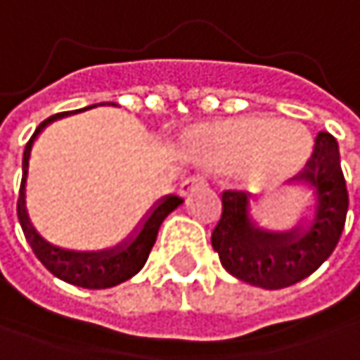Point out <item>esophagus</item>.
<instances>
[{
    "label": "esophagus",
    "instance_id": "1",
    "mask_svg": "<svg viewBox=\"0 0 360 360\" xmlns=\"http://www.w3.org/2000/svg\"><path fill=\"white\" fill-rule=\"evenodd\" d=\"M201 184H205V178L203 176H191V178H186L180 184V195H188L195 186H201Z\"/></svg>",
    "mask_w": 360,
    "mask_h": 360
}]
</instances>
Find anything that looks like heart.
Returning <instances> with one entry per match:
<instances>
[{
	"mask_svg": "<svg viewBox=\"0 0 360 360\" xmlns=\"http://www.w3.org/2000/svg\"><path fill=\"white\" fill-rule=\"evenodd\" d=\"M210 146L222 159H248L261 155L259 172L265 178H282L303 165L309 155V133L295 122L248 118L210 136Z\"/></svg>",
	"mask_w": 360,
	"mask_h": 360,
	"instance_id": "heart-1",
	"label": "heart"
}]
</instances>
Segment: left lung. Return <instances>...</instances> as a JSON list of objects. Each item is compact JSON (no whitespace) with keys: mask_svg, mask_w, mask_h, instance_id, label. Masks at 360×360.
<instances>
[{"mask_svg":"<svg viewBox=\"0 0 360 360\" xmlns=\"http://www.w3.org/2000/svg\"><path fill=\"white\" fill-rule=\"evenodd\" d=\"M292 182L314 191V212L288 231L263 229L250 218V195L222 193V216L212 231V248L222 267L238 280L267 290L297 284L316 271L335 250L348 212V191L340 165V146L321 131L305 169Z\"/></svg>","mask_w":360,"mask_h":360,"instance_id":"1","label":"left lung"}]
</instances>
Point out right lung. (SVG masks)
Returning a JSON list of instances; mask_svg holds the SVG:
<instances>
[{"label": "right lung", "instance_id": "1", "mask_svg": "<svg viewBox=\"0 0 360 360\" xmlns=\"http://www.w3.org/2000/svg\"><path fill=\"white\" fill-rule=\"evenodd\" d=\"M63 116H68V112L55 114L44 120L25 146L22 180H20V193H18V203H16L18 220H20L22 233H25L31 250L53 276H57L59 280H63L68 284L82 286V288H110V286H116V284L133 278L144 267V263L157 242L161 222L167 218V214H172L182 203V199L176 195H167L161 201H157V205L150 210V214L140 224V229L133 231L124 242H120L114 248L80 252V250H65V248L49 244L35 231L33 222L29 218V212H27V176H29V159H31V148H33L35 138L53 120L63 118Z\"/></svg>", "mask_w": 360, "mask_h": 360}]
</instances>
